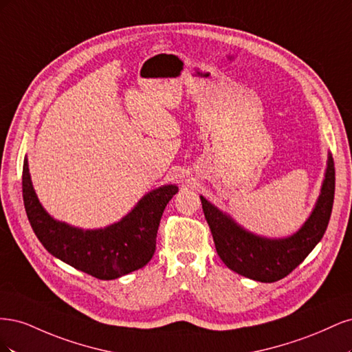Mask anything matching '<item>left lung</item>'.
<instances>
[{"mask_svg": "<svg viewBox=\"0 0 352 352\" xmlns=\"http://www.w3.org/2000/svg\"><path fill=\"white\" fill-rule=\"evenodd\" d=\"M333 197L335 167L332 154L329 153L320 194L311 214L291 236L265 238L257 235L242 228L228 212L219 210L202 195L199 198L221 261L245 278L272 283L283 279L298 267L320 242L329 225Z\"/></svg>", "mask_w": 352, "mask_h": 352, "instance_id": "left-lung-1", "label": "left lung"}]
</instances>
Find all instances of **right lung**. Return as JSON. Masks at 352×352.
<instances>
[{
  "mask_svg": "<svg viewBox=\"0 0 352 352\" xmlns=\"http://www.w3.org/2000/svg\"><path fill=\"white\" fill-rule=\"evenodd\" d=\"M23 202L36 238L56 258L101 280L142 269L153 258L163 211L179 188L158 186L145 194L119 221L100 229H82L51 217L32 185L23 162Z\"/></svg>",
  "mask_w": 352,
  "mask_h": 352,
  "instance_id": "obj_1",
  "label": "right lung"
}]
</instances>
